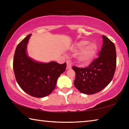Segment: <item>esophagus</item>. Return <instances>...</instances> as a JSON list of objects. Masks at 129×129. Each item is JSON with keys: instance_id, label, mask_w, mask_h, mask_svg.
<instances>
[{"instance_id": "obj_1", "label": "esophagus", "mask_w": 129, "mask_h": 129, "mask_svg": "<svg viewBox=\"0 0 129 129\" xmlns=\"http://www.w3.org/2000/svg\"><path fill=\"white\" fill-rule=\"evenodd\" d=\"M71 68H72L71 64L69 62H67V69H70Z\"/></svg>"}]
</instances>
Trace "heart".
<instances>
[{"instance_id":"heart-1","label":"heart","mask_w":129,"mask_h":129,"mask_svg":"<svg viewBox=\"0 0 129 129\" xmlns=\"http://www.w3.org/2000/svg\"><path fill=\"white\" fill-rule=\"evenodd\" d=\"M73 49L80 51L76 56L77 61L82 65H88L94 59L98 52V45L94 42L89 43L87 40H81L76 43Z\"/></svg>"}]
</instances>
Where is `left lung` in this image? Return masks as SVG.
Segmentation results:
<instances>
[{"mask_svg": "<svg viewBox=\"0 0 129 129\" xmlns=\"http://www.w3.org/2000/svg\"><path fill=\"white\" fill-rule=\"evenodd\" d=\"M103 44L96 58L89 67H73L76 73L74 85L81 93L93 94L104 89L112 80L116 68V50L112 41L102 35Z\"/></svg>", "mask_w": 129, "mask_h": 129, "instance_id": "1", "label": "left lung"}]
</instances>
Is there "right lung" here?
I'll return each instance as SVG.
<instances>
[{
    "instance_id": "1",
    "label": "right lung",
    "mask_w": 129,
    "mask_h": 129,
    "mask_svg": "<svg viewBox=\"0 0 129 129\" xmlns=\"http://www.w3.org/2000/svg\"><path fill=\"white\" fill-rule=\"evenodd\" d=\"M31 34L17 45L13 68L16 81L21 89L30 95L41 98L48 95L55 88L59 76L64 72L66 62H41L28 55L27 48Z\"/></svg>"
}]
</instances>
